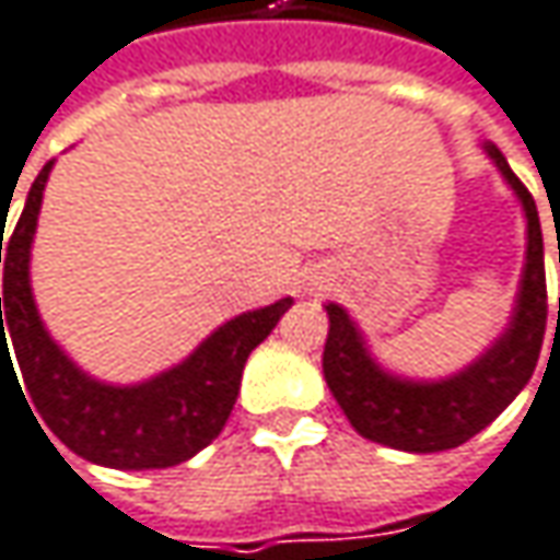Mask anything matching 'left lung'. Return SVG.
<instances>
[{"mask_svg": "<svg viewBox=\"0 0 560 560\" xmlns=\"http://www.w3.org/2000/svg\"><path fill=\"white\" fill-rule=\"evenodd\" d=\"M500 175L523 200L529 222L526 270L520 283V300L503 338L475 360L465 373L443 382H408L382 373L366 353L360 331L340 305H328V340H325V380L338 398L353 430L373 443L405 453H443L456 450L485 430L500 411L533 380L539 363L548 290H545V255H541L539 210L526 184L513 175L498 145H485ZM560 260V255H558ZM560 325V300H558Z\"/></svg>", "mask_w": 560, "mask_h": 560, "instance_id": "8db88e82", "label": "left lung"}]
</instances>
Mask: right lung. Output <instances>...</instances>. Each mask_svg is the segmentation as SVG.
Here are the masks:
<instances>
[{
    "instance_id": "1",
    "label": "right lung",
    "mask_w": 560,
    "mask_h": 560,
    "mask_svg": "<svg viewBox=\"0 0 560 560\" xmlns=\"http://www.w3.org/2000/svg\"><path fill=\"white\" fill-rule=\"evenodd\" d=\"M50 168L54 162H47L31 184L27 203L12 235L5 238V248L0 235V264H5L0 296V370L5 363L9 373H15L5 340L9 331L21 380L31 395L24 401H34L37 408L31 415H40L60 436V443L82 459L110 468H168L187 462L220 436L238 398L248 353L277 328L280 315L293 300H280L225 322L180 366L142 385L117 388L89 380L44 331L27 283L31 242Z\"/></svg>"
}]
</instances>
